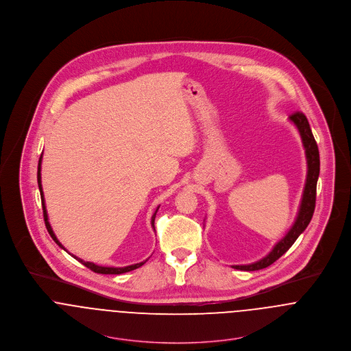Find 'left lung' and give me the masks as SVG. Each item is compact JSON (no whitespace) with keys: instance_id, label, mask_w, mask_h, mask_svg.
<instances>
[{"instance_id":"8db88e82","label":"left lung","mask_w":351,"mask_h":351,"mask_svg":"<svg viewBox=\"0 0 351 351\" xmlns=\"http://www.w3.org/2000/svg\"><path fill=\"white\" fill-rule=\"evenodd\" d=\"M289 120L296 125V128L300 132L302 146L305 150V158H306V180H305V186L302 192V199H301L300 208L298 217L288 231V234L273 247L265 258L250 263V265H237L232 266L234 269L238 270H246V271H254V270H261L271 263H274L282 254L291 249V246L296 242V239L300 237L301 232L306 228L309 224L313 210H315V202H316V184L319 178V171H320V159H319V149L316 145V141L312 135L309 123L302 112H295L293 114L289 116Z\"/></svg>"}]
</instances>
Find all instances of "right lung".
Returning a JSON list of instances; mask_svg holds the SVG:
<instances>
[{
  "mask_svg": "<svg viewBox=\"0 0 351 351\" xmlns=\"http://www.w3.org/2000/svg\"><path fill=\"white\" fill-rule=\"evenodd\" d=\"M40 171H42V155H40V158H39V165H38V185H39L40 197H42V206H43L45 223H46L47 231H49L51 238L53 239V242H55L59 247H62L63 250H66V249L62 246V243L58 241V238L55 237V234H53V231H52V228H51L50 221H49V215H47V209H46V204H45V195H43V188H42V174H40ZM158 208H159V206H158ZM158 208H156L155 213H154L152 217H151V224H152V227H154V220H155V215H156V212H158ZM73 256H74L75 259H78L82 265H85L86 267H89L90 270H93L95 273H99V274H121V273H127V271H131V270H135V269L141 267V266L145 265L146 261H147V259H146V261H143V262H139V263H135V265H130V266H125V267H108V266H99V265H96V263H93V262H85V261H82L81 258H77L75 255H73Z\"/></svg>",
  "mask_w": 351,
  "mask_h": 351,
  "instance_id": "right-lung-1",
  "label": "right lung"
}]
</instances>
